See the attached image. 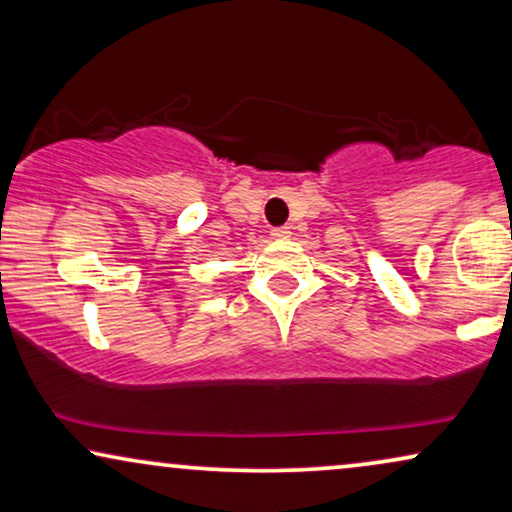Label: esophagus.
I'll return each mask as SVG.
<instances>
[{"label":"esophagus","instance_id":"esophagus-1","mask_svg":"<svg viewBox=\"0 0 512 512\" xmlns=\"http://www.w3.org/2000/svg\"><path fill=\"white\" fill-rule=\"evenodd\" d=\"M272 237H275V240H289V237H291V228H289V226L272 228Z\"/></svg>","mask_w":512,"mask_h":512}]
</instances>
